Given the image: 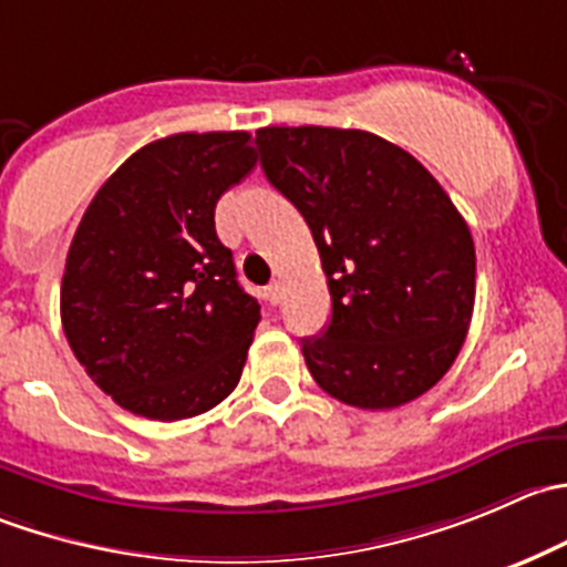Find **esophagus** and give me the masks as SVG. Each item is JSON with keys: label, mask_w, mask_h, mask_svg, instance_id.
Returning a JSON list of instances; mask_svg holds the SVG:
<instances>
[{"label": "esophagus", "mask_w": 567, "mask_h": 567, "mask_svg": "<svg viewBox=\"0 0 567 567\" xmlns=\"http://www.w3.org/2000/svg\"><path fill=\"white\" fill-rule=\"evenodd\" d=\"M266 296L271 305H279V299H282V282H279V279H274V282L266 288Z\"/></svg>", "instance_id": "34e87169"}]
</instances>
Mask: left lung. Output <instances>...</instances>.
Returning <instances> with one entry per match:
<instances>
[{"mask_svg":"<svg viewBox=\"0 0 567 567\" xmlns=\"http://www.w3.org/2000/svg\"><path fill=\"white\" fill-rule=\"evenodd\" d=\"M257 152L327 274L329 327L301 340L318 388L360 410L426 393L457 360L476 296L474 238L446 190L365 130L262 126Z\"/></svg>","mask_w":567,"mask_h":567,"instance_id":"8db88e82","label":"left lung"}]
</instances>
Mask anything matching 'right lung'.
Wrapping results in <instances>:
<instances>
[{
	"label": "right lung",
	"mask_w": 567,
	"mask_h": 567,
	"mask_svg": "<svg viewBox=\"0 0 567 567\" xmlns=\"http://www.w3.org/2000/svg\"><path fill=\"white\" fill-rule=\"evenodd\" d=\"M249 132H179L121 163L65 257L71 351L115 404L152 421L213 410L240 382L260 305L216 235V205L255 168Z\"/></svg>",
	"instance_id": "add662e5"
}]
</instances>
